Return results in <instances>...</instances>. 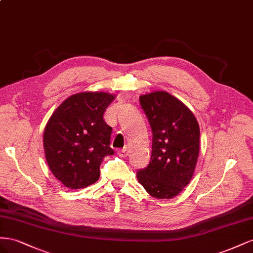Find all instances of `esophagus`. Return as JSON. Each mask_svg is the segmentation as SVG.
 <instances>
[{"instance_id": "obj_1", "label": "esophagus", "mask_w": 253, "mask_h": 253, "mask_svg": "<svg viewBox=\"0 0 253 253\" xmlns=\"http://www.w3.org/2000/svg\"><path fill=\"white\" fill-rule=\"evenodd\" d=\"M128 155V151H127V148H123L121 150H119V156L122 157V158H126Z\"/></svg>"}]
</instances>
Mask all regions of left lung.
<instances>
[{"mask_svg": "<svg viewBox=\"0 0 253 253\" xmlns=\"http://www.w3.org/2000/svg\"><path fill=\"white\" fill-rule=\"evenodd\" d=\"M153 132L151 157L136 171L140 184L159 199L177 196L193 177L199 155V125L192 111L168 92L140 97Z\"/></svg>", "mask_w": 253, "mask_h": 253, "instance_id": "8db88e82", "label": "left lung"}]
</instances>
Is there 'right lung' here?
<instances>
[{
	"instance_id": "right-lung-1",
	"label": "right lung",
	"mask_w": 253,
	"mask_h": 253,
	"mask_svg": "<svg viewBox=\"0 0 253 253\" xmlns=\"http://www.w3.org/2000/svg\"><path fill=\"white\" fill-rule=\"evenodd\" d=\"M114 95L104 92H84L70 96L48 120L43 146L50 171L72 190L96 182L99 165L110 147L112 128L103 115Z\"/></svg>"
}]
</instances>
